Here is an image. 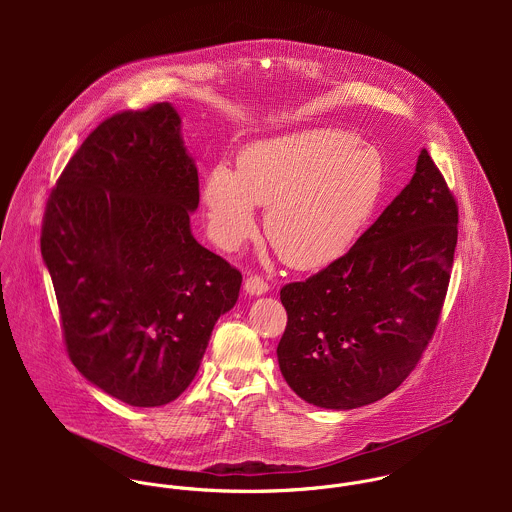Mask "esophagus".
I'll use <instances>...</instances> for the list:
<instances>
[{
	"mask_svg": "<svg viewBox=\"0 0 512 512\" xmlns=\"http://www.w3.org/2000/svg\"><path fill=\"white\" fill-rule=\"evenodd\" d=\"M268 288L270 286L260 276H248L244 282V290L250 295H262V293L268 292Z\"/></svg>",
	"mask_w": 512,
	"mask_h": 512,
	"instance_id": "1",
	"label": "esophagus"
}]
</instances>
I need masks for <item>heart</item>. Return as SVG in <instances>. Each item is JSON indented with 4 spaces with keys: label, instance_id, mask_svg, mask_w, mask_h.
<instances>
[{
    "label": "heart",
    "instance_id": "1",
    "mask_svg": "<svg viewBox=\"0 0 512 512\" xmlns=\"http://www.w3.org/2000/svg\"><path fill=\"white\" fill-rule=\"evenodd\" d=\"M382 189L380 157L355 136L315 128L256 142L203 185L209 230L234 250L256 230L254 205L268 207L264 232L295 268H319L353 244Z\"/></svg>",
    "mask_w": 512,
    "mask_h": 512
}]
</instances>
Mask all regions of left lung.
Here are the masks:
<instances>
[{"label":"left lung","instance_id":"1","mask_svg":"<svg viewBox=\"0 0 512 512\" xmlns=\"http://www.w3.org/2000/svg\"><path fill=\"white\" fill-rule=\"evenodd\" d=\"M457 222V201L422 149L412 181L345 256L282 288L278 363L299 398L351 410L406 380L438 327Z\"/></svg>","mask_w":512,"mask_h":512}]
</instances>
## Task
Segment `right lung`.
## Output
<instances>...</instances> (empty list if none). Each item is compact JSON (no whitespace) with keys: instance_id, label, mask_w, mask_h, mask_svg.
Wrapping results in <instances>:
<instances>
[{"instance_id":"1","label":"right lung","mask_w":512,"mask_h":512,"mask_svg":"<svg viewBox=\"0 0 512 512\" xmlns=\"http://www.w3.org/2000/svg\"><path fill=\"white\" fill-rule=\"evenodd\" d=\"M199 175L167 102L88 134L53 187L41 254L69 359L106 394L163 406L195 378L242 274L191 234Z\"/></svg>"}]
</instances>
